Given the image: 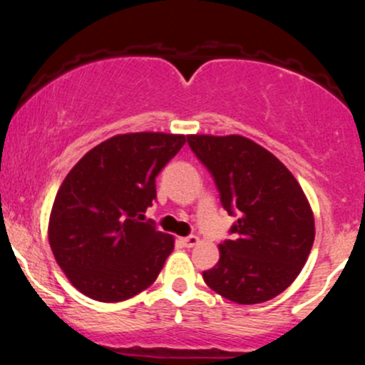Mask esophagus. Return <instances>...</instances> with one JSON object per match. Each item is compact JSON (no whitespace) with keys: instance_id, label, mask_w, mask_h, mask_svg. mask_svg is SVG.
<instances>
[{"instance_id":"esophagus-1","label":"esophagus","mask_w":365,"mask_h":365,"mask_svg":"<svg viewBox=\"0 0 365 365\" xmlns=\"http://www.w3.org/2000/svg\"><path fill=\"white\" fill-rule=\"evenodd\" d=\"M182 244L185 245V247H194V245L199 244V237H195V235H190V237H185V238H182Z\"/></svg>"}]
</instances>
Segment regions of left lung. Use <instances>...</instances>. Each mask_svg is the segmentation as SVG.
<instances>
[{"instance_id": "8db88e82", "label": "left lung", "mask_w": 365, "mask_h": 365, "mask_svg": "<svg viewBox=\"0 0 365 365\" xmlns=\"http://www.w3.org/2000/svg\"><path fill=\"white\" fill-rule=\"evenodd\" d=\"M209 170L228 215L238 212L233 240L202 278L237 304H261L293 283L311 254L314 215L302 187L269 150L242 135H188Z\"/></svg>"}]
</instances>
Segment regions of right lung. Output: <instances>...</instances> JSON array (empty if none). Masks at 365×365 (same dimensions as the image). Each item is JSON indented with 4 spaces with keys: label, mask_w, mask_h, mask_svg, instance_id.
Here are the masks:
<instances>
[{
    "label": "right lung",
    "mask_w": 365,
    "mask_h": 365,
    "mask_svg": "<svg viewBox=\"0 0 365 365\" xmlns=\"http://www.w3.org/2000/svg\"><path fill=\"white\" fill-rule=\"evenodd\" d=\"M185 135L137 132L91 149L63 180L48 237L58 266L83 295L121 302L156 282L173 235L144 221L156 177Z\"/></svg>",
    "instance_id": "1"
}]
</instances>
